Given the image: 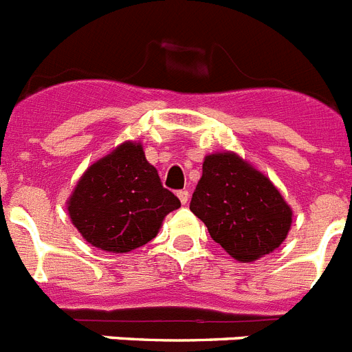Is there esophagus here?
Returning a JSON list of instances; mask_svg holds the SVG:
<instances>
[{
  "label": "esophagus",
  "mask_w": 352,
  "mask_h": 352,
  "mask_svg": "<svg viewBox=\"0 0 352 352\" xmlns=\"http://www.w3.org/2000/svg\"><path fill=\"white\" fill-rule=\"evenodd\" d=\"M178 197L179 201H182V204H186L188 203V199H190V194H188V190H179Z\"/></svg>",
  "instance_id": "esophagus-1"
}]
</instances>
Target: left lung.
I'll return each mask as SVG.
<instances>
[{"mask_svg": "<svg viewBox=\"0 0 352 352\" xmlns=\"http://www.w3.org/2000/svg\"><path fill=\"white\" fill-rule=\"evenodd\" d=\"M190 210L211 238L234 259L250 263L282 245L292 211L263 173L236 153L204 158Z\"/></svg>", "mask_w": 352, "mask_h": 352, "instance_id": "obj_1", "label": "left lung"}]
</instances>
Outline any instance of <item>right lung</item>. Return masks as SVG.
<instances>
[{
	"label": "right lung",
	"mask_w": 352,
	"mask_h": 352,
	"mask_svg": "<svg viewBox=\"0 0 352 352\" xmlns=\"http://www.w3.org/2000/svg\"><path fill=\"white\" fill-rule=\"evenodd\" d=\"M179 206L146 160L142 144L129 141L80 176L68 199V214L93 247L125 254L151 241L166 214Z\"/></svg>",
	"instance_id": "right-lung-1"
}]
</instances>
